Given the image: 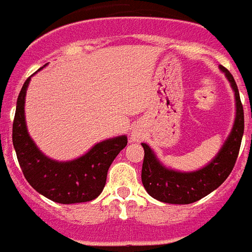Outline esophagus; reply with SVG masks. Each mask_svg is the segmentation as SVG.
<instances>
[{
    "mask_svg": "<svg viewBox=\"0 0 252 252\" xmlns=\"http://www.w3.org/2000/svg\"><path fill=\"white\" fill-rule=\"evenodd\" d=\"M139 135H140V133H137L136 131L132 132V140H133V141L139 140Z\"/></svg>",
    "mask_w": 252,
    "mask_h": 252,
    "instance_id": "esophagus-1",
    "label": "esophagus"
}]
</instances>
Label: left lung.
Segmentation results:
<instances>
[{
	"label": "left lung",
	"mask_w": 252,
	"mask_h": 252,
	"mask_svg": "<svg viewBox=\"0 0 252 252\" xmlns=\"http://www.w3.org/2000/svg\"><path fill=\"white\" fill-rule=\"evenodd\" d=\"M219 69L224 73L234 92L235 119L230 135L227 136L219 152L210 163L202 168L187 172L173 169L161 163L158 155L147 143H141L144 148L141 182L145 191L159 202L169 204H189L197 202L215 191L228 178L235 165L245 131V115L239 91L232 74L223 66H219Z\"/></svg>",
	"instance_id": "1"
}]
</instances>
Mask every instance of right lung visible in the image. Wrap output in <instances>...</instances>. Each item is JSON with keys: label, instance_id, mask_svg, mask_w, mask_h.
<instances>
[{"label": "right lung", "instance_id": "1", "mask_svg": "<svg viewBox=\"0 0 252 252\" xmlns=\"http://www.w3.org/2000/svg\"><path fill=\"white\" fill-rule=\"evenodd\" d=\"M40 68L38 70H41ZM37 73V72H36ZM32 76L18 94L13 121V147L24 176L42 196L61 204L91 202L102 192L108 169L126 148V135L98 141L73 160L59 161L46 156L29 135L25 119V97Z\"/></svg>", "mask_w": 252, "mask_h": 252}]
</instances>
